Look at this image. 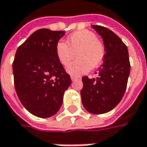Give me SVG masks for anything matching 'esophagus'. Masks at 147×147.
Instances as JSON below:
<instances>
[{"label":"esophagus","instance_id":"1","mask_svg":"<svg viewBox=\"0 0 147 147\" xmlns=\"http://www.w3.org/2000/svg\"><path fill=\"white\" fill-rule=\"evenodd\" d=\"M71 81H76V80L79 79V77H77V76H71Z\"/></svg>","mask_w":147,"mask_h":147}]
</instances>
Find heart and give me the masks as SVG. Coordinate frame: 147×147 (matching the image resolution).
Masks as SVG:
<instances>
[{"mask_svg": "<svg viewBox=\"0 0 147 147\" xmlns=\"http://www.w3.org/2000/svg\"><path fill=\"white\" fill-rule=\"evenodd\" d=\"M56 56L62 65H67L76 55L77 59L66 66L67 73L80 76L98 67L105 56L103 43L89 30H80L71 34L66 43L59 41L56 46Z\"/></svg>", "mask_w": 147, "mask_h": 147, "instance_id": "b5f03b06", "label": "heart"}]
</instances>
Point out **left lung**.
Returning a JSON list of instances; mask_svg holds the SVG:
<instances>
[{
	"mask_svg": "<svg viewBox=\"0 0 147 147\" xmlns=\"http://www.w3.org/2000/svg\"><path fill=\"white\" fill-rule=\"evenodd\" d=\"M102 38L106 54L97 77L82 78V101L92 114H104L121 100L131 71L128 49L119 36L106 27L91 26Z\"/></svg>",
	"mask_w": 147,
	"mask_h": 147,
	"instance_id": "left-lung-1",
	"label": "left lung"
}]
</instances>
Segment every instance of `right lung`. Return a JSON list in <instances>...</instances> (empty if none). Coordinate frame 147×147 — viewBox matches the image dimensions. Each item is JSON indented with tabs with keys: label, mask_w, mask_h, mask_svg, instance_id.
Instances as JSON below:
<instances>
[{
	"label": "right lung",
	"mask_w": 147,
	"mask_h": 147,
	"mask_svg": "<svg viewBox=\"0 0 147 147\" xmlns=\"http://www.w3.org/2000/svg\"><path fill=\"white\" fill-rule=\"evenodd\" d=\"M65 33L40 29L16 51L12 65L16 91L24 107L36 117L56 114L71 84L56 53V44Z\"/></svg>",
	"instance_id": "add662e5"
}]
</instances>
